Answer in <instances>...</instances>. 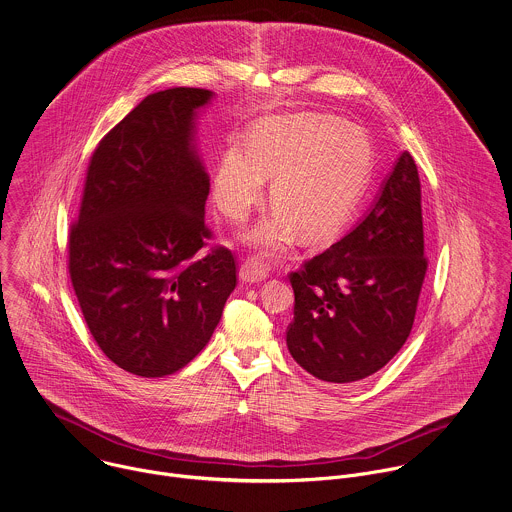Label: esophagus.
<instances>
[{
	"label": "esophagus",
	"mask_w": 512,
	"mask_h": 512,
	"mask_svg": "<svg viewBox=\"0 0 512 512\" xmlns=\"http://www.w3.org/2000/svg\"><path fill=\"white\" fill-rule=\"evenodd\" d=\"M267 275H269V269H267V265L261 261V259H247L243 265H241V269H239V279L243 281V283H259V281H263V279H267Z\"/></svg>",
	"instance_id": "1"
}]
</instances>
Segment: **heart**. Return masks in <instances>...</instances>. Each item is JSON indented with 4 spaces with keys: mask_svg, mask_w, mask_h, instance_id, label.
Returning a JSON list of instances; mask_svg holds the SVG:
<instances>
[{
    "mask_svg": "<svg viewBox=\"0 0 512 512\" xmlns=\"http://www.w3.org/2000/svg\"><path fill=\"white\" fill-rule=\"evenodd\" d=\"M367 133L331 115L267 117L221 153L211 193L219 213L245 221L259 205L267 179L275 209L247 233L263 253L283 251L299 233L307 243L333 239L351 219L371 173Z\"/></svg>",
    "mask_w": 512,
    "mask_h": 512,
    "instance_id": "heart-1",
    "label": "heart"
}]
</instances>
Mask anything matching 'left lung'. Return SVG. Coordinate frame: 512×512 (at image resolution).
I'll list each match as a JSON object with an SVG mask.
<instances>
[{"label": "left lung", "instance_id": "left-lung-1", "mask_svg": "<svg viewBox=\"0 0 512 512\" xmlns=\"http://www.w3.org/2000/svg\"><path fill=\"white\" fill-rule=\"evenodd\" d=\"M427 265L419 171L403 151L363 221L289 275L293 359L339 385L381 371L411 335Z\"/></svg>", "mask_w": 512, "mask_h": 512}]
</instances>
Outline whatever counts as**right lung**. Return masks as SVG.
<instances>
[{"instance_id": "add662e5", "label": "right lung", "mask_w": 512, "mask_h": 512, "mask_svg": "<svg viewBox=\"0 0 512 512\" xmlns=\"http://www.w3.org/2000/svg\"><path fill=\"white\" fill-rule=\"evenodd\" d=\"M213 91L147 95L95 147L69 231L67 269L109 361L139 377L183 369L209 343L237 285L235 257L205 225L209 175L195 115Z\"/></svg>"}]
</instances>
